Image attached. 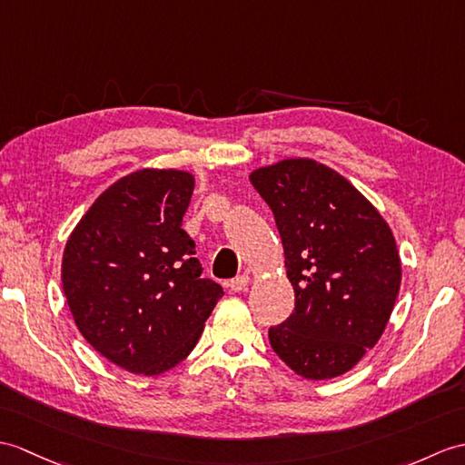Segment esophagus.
Instances as JSON below:
<instances>
[{"mask_svg":"<svg viewBox=\"0 0 465 465\" xmlns=\"http://www.w3.org/2000/svg\"><path fill=\"white\" fill-rule=\"evenodd\" d=\"M250 275H237L235 279H232V283H230V289L233 291V293H242V291H245L247 289V285H250Z\"/></svg>","mask_w":465,"mask_h":465,"instance_id":"34e87169","label":"esophagus"}]
</instances>
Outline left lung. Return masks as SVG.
<instances>
[{
  "instance_id": "obj_1",
  "label": "left lung",
  "mask_w": 465,
  "mask_h": 465,
  "mask_svg": "<svg viewBox=\"0 0 465 465\" xmlns=\"http://www.w3.org/2000/svg\"><path fill=\"white\" fill-rule=\"evenodd\" d=\"M250 182L275 215L295 311L269 329L275 354L307 381L349 372L392 315L402 263L391 225L317 160L285 158Z\"/></svg>"
}]
</instances>
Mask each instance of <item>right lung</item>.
<instances>
[{
    "label": "right lung",
    "instance_id": "obj_1",
    "mask_svg": "<svg viewBox=\"0 0 465 465\" xmlns=\"http://www.w3.org/2000/svg\"><path fill=\"white\" fill-rule=\"evenodd\" d=\"M186 170L143 168L111 183L71 232L61 262L84 341L121 369L156 376L196 347L223 295L202 277L182 230L193 192Z\"/></svg>",
    "mask_w": 465,
    "mask_h": 465
}]
</instances>
